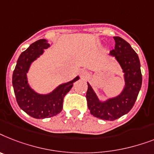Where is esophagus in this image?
I'll list each match as a JSON object with an SVG mask.
<instances>
[{"label": "esophagus", "mask_w": 154, "mask_h": 154, "mask_svg": "<svg viewBox=\"0 0 154 154\" xmlns=\"http://www.w3.org/2000/svg\"><path fill=\"white\" fill-rule=\"evenodd\" d=\"M79 75H80V76L82 78H87L89 74H88V71H87V70L82 69L79 71Z\"/></svg>", "instance_id": "obj_1"}]
</instances>
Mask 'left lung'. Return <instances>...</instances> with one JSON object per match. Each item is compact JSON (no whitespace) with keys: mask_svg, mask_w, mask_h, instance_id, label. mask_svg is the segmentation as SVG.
<instances>
[{"mask_svg":"<svg viewBox=\"0 0 154 154\" xmlns=\"http://www.w3.org/2000/svg\"><path fill=\"white\" fill-rule=\"evenodd\" d=\"M115 47L110 54L114 56L124 72L125 87L119 96L101 102L87 83V106L93 116L114 121L127 114L135 103L142 83L141 65L137 54L122 38L114 36Z\"/></svg>","mask_w":154,"mask_h":154,"instance_id":"1","label":"left lung"}]
</instances>
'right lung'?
Masks as SVG:
<instances>
[{"instance_id":"right-lung-1","label":"right lung","mask_w":154,"mask_h":154,"mask_svg":"<svg viewBox=\"0 0 154 154\" xmlns=\"http://www.w3.org/2000/svg\"><path fill=\"white\" fill-rule=\"evenodd\" d=\"M49 46L44 39L31 44L20 54L13 74V86L17 103L20 109L34 119L50 118L60 113L63 98L71 89L73 83L79 79L77 76L73 80L60 85L48 94H38L31 88L27 80V73L31 63Z\"/></svg>"}]
</instances>
